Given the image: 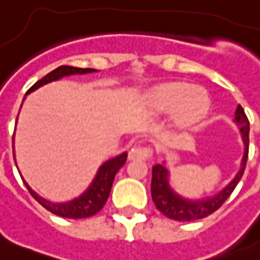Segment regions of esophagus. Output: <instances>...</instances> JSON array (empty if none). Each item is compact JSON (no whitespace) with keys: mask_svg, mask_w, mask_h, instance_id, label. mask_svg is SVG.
Masks as SVG:
<instances>
[{"mask_svg":"<svg viewBox=\"0 0 260 260\" xmlns=\"http://www.w3.org/2000/svg\"><path fill=\"white\" fill-rule=\"evenodd\" d=\"M151 155H152V150H151L150 147H134V148L129 150L128 158L131 160H135V159L144 160V159L151 158Z\"/></svg>","mask_w":260,"mask_h":260,"instance_id":"obj_1","label":"esophagus"}]
</instances>
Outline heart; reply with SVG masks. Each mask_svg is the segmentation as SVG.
Segmentation results:
<instances>
[{
    "instance_id": "b5f03b06",
    "label": "heart",
    "mask_w": 260,
    "mask_h": 260,
    "mask_svg": "<svg viewBox=\"0 0 260 260\" xmlns=\"http://www.w3.org/2000/svg\"><path fill=\"white\" fill-rule=\"evenodd\" d=\"M152 108L160 113H174L179 125H193L209 110V97L201 89H191L186 83H167L151 93Z\"/></svg>"
}]
</instances>
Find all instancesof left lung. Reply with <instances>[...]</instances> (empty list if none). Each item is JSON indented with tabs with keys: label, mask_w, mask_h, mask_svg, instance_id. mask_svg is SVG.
I'll use <instances>...</instances> for the list:
<instances>
[{
	"label": "left lung",
	"mask_w": 260,
	"mask_h": 260,
	"mask_svg": "<svg viewBox=\"0 0 260 260\" xmlns=\"http://www.w3.org/2000/svg\"><path fill=\"white\" fill-rule=\"evenodd\" d=\"M239 125L242 134L243 143H244V155H243L242 166L236 174V177L231 181L226 187L217 193L213 197H208L205 200H187L177 194L170 186L169 178L170 174L163 165H155L152 167V181H151V196L152 201L156 205V209L160 210L166 217L177 221H196L200 218L208 217L209 214L220 208L226 201L235 187L238 186L239 181L242 179L243 173L246 170L247 159H248V146H250V121L247 118L244 109L239 105L235 113V120Z\"/></svg>",
	"instance_id": "1"
}]
</instances>
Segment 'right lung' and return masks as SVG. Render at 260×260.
Returning <instances> with one entry per match:
<instances>
[{"mask_svg":"<svg viewBox=\"0 0 260 260\" xmlns=\"http://www.w3.org/2000/svg\"><path fill=\"white\" fill-rule=\"evenodd\" d=\"M94 71L97 70H94V69H79V67L73 66H59L58 69H55V70H52L51 73H48L46 77H43L40 81H38V82L35 83L34 86L26 91V94H29L30 91L39 89V87L43 86V85H46V83H50L52 82V81H58V79L63 78V77H67V75L87 74V73H94ZM125 162L126 152H122V154H120L118 156H116V158L106 160V162L98 169L97 175L94 178V181L91 182V185L89 186V189H87L83 194H81L78 198L71 200V201L69 202H63V204H54V202L47 201V200H44L43 197H40L36 191H34V190L30 189L29 185H28L24 179H22V181L25 183L26 189L29 190V193L32 194V197H34L40 205L44 206L47 210H50L51 213L66 218H85L98 213V212L104 208L105 202L108 201V197H109L114 177H116L117 171L124 166V163Z\"/></svg>","mask_w":260,"mask_h":260,"instance_id":"right-lung-1","label":"right lung"}]
</instances>
